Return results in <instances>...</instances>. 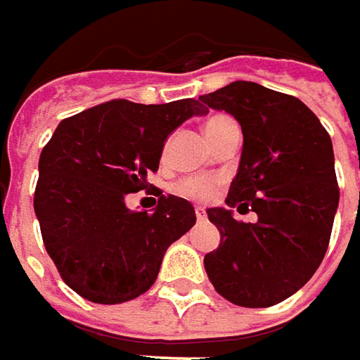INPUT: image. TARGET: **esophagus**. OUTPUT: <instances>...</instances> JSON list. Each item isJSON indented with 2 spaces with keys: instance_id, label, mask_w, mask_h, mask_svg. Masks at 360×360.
Here are the masks:
<instances>
[{
  "instance_id": "1",
  "label": "esophagus",
  "mask_w": 360,
  "mask_h": 360,
  "mask_svg": "<svg viewBox=\"0 0 360 360\" xmlns=\"http://www.w3.org/2000/svg\"><path fill=\"white\" fill-rule=\"evenodd\" d=\"M194 210H196V218H198V220H204V218H206V210H204L202 206H196Z\"/></svg>"
}]
</instances>
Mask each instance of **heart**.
Here are the masks:
<instances>
[{"instance_id": "1", "label": "heart", "mask_w": 360, "mask_h": 360, "mask_svg": "<svg viewBox=\"0 0 360 360\" xmlns=\"http://www.w3.org/2000/svg\"><path fill=\"white\" fill-rule=\"evenodd\" d=\"M226 122H230V118H226V116H216V118L208 120L206 126H204L206 136L212 134L214 130H218ZM212 190H214V184L210 180H206V178H198V176L186 178V180L178 182V186H176V192L182 194V196H186V198H208L212 194Z\"/></svg>"}]
</instances>
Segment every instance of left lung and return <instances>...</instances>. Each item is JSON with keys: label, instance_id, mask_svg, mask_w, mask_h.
<instances>
[{"label": "left lung", "instance_id": "8db88e82", "mask_svg": "<svg viewBox=\"0 0 360 360\" xmlns=\"http://www.w3.org/2000/svg\"><path fill=\"white\" fill-rule=\"evenodd\" d=\"M240 124L242 154L226 208H208L220 246L204 256L216 292L248 309L292 297L323 262L339 208L333 142L295 96L255 82H232L200 96ZM250 207L256 223L231 208Z\"/></svg>", "mask_w": 360, "mask_h": 360}]
</instances>
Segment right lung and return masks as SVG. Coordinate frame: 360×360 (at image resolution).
Segmentation results:
<instances>
[{
  "label": "right lung",
  "instance_id": "obj_1",
  "mask_svg": "<svg viewBox=\"0 0 360 360\" xmlns=\"http://www.w3.org/2000/svg\"><path fill=\"white\" fill-rule=\"evenodd\" d=\"M198 100L134 104L112 100L56 128L39 156L34 210L49 258L63 283L98 304L146 292L168 246L196 222L194 206L160 196L154 212H134L126 196L148 186L166 138L192 116Z\"/></svg>",
  "mask_w": 360,
  "mask_h": 360
}]
</instances>
